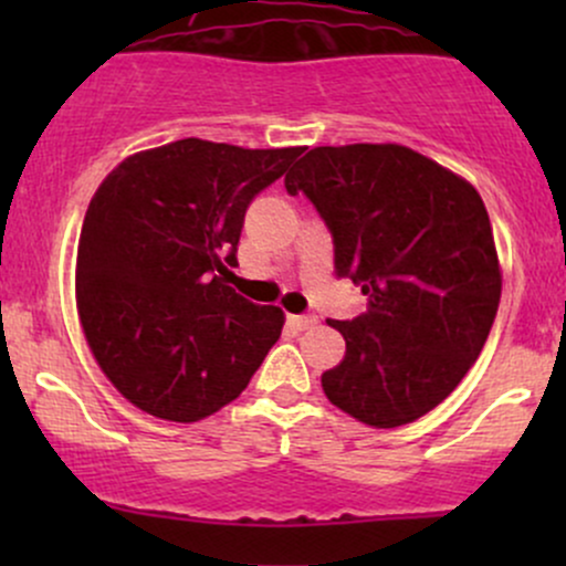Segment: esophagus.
<instances>
[{
	"label": "esophagus",
	"mask_w": 566,
	"mask_h": 566,
	"mask_svg": "<svg viewBox=\"0 0 566 566\" xmlns=\"http://www.w3.org/2000/svg\"><path fill=\"white\" fill-rule=\"evenodd\" d=\"M287 322H290V327L292 329H308V327H314L316 324V316H287Z\"/></svg>",
	"instance_id": "1"
}]
</instances>
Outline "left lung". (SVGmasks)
Here are the masks:
<instances>
[{
    "mask_svg": "<svg viewBox=\"0 0 566 566\" xmlns=\"http://www.w3.org/2000/svg\"><path fill=\"white\" fill-rule=\"evenodd\" d=\"M333 233L337 276L367 311L329 322L346 356L322 375L337 409L373 428L423 418L482 354L503 274L490 216L469 180L399 143L311 148L284 178Z\"/></svg>",
    "mask_w": 566,
    "mask_h": 566,
    "instance_id": "obj_1",
    "label": "left lung"
}]
</instances>
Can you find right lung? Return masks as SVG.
<instances>
[{
  "label": "right lung",
  "mask_w": 566,
  "mask_h": 566,
  "mask_svg": "<svg viewBox=\"0 0 566 566\" xmlns=\"http://www.w3.org/2000/svg\"><path fill=\"white\" fill-rule=\"evenodd\" d=\"M301 154L184 138L133 154L97 186L76 247V311L129 405L197 423L263 365L282 308L250 303L226 274L250 201Z\"/></svg>",
  "instance_id": "add662e5"
}]
</instances>
